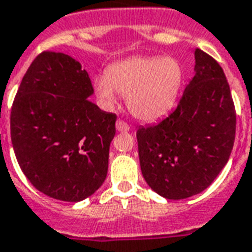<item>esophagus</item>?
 <instances>
[{"mask_svg":"<svg viewBox=\"0 0 252 252\" xmlns=\"http://www.w3.org/2000/svg\"><path fill=\"white\" fill-rule=\"evenodd\" d=\"M116 129L119 132H128L131 129V126L126 124V121L123 120H117L116 121Z\"/></svg>","mask_w":252,"mask_h":252,"instance_id":"esophagus-1","label":"esophagus"}]
</instances>
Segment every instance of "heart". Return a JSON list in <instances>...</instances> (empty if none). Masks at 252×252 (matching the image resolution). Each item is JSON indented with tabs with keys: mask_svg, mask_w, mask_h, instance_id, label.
I'll return each mask as SVG.
<instances>
[{
	"mask_svg": "<svg viewBox=\"0 0 252 252\" xmlns=\"http://www.w3.org/2000/svg\"><path fill=\"white\" fill-rule=\"evenodd\" d=\"M183 69L173 57H131L107 69L94 80V92L105 107H113L117 96H126L132 116L155 121L167 115L178 100Z\"/></svg>",
	"mask_w": 252,
	"mask_h": 252,
	"instance_id": "b5f03b06",
	"label": "heart"
}]
</instances>
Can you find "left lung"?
<instances>
[{
    "mask_svg": "<svg viewBox=\"0 0 252 252\" xmlns=\"http://www.w3.org/2000/svg\"><path fill=\"white\" fill-rule=\"evenodd\" d=\"M193 55L195 74L178 108L136 133L145 182L172 200L204 191L224 168L235 140V107L224 72L203 50Z\"/></svg>",
    "mask_w": 252,
    "mask_h": 252,
    "instance_id": "left-lung-1",
    "label": "left lung"
}]
</instances>
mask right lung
<instances>
[{
    "instance_id": "obj_1",
    "label": "right lung",
    "mask_w": 252,
    "mask_h": 252,
    "mask_svg": "<svg viewBox=\"0 0 252 252\" xmlns=\"http://www.w3.org/2000/svg\"><path fill=\"white\" fill-rule=\"evenodd\" d=\"M93 87L70 56L42 52L17 91L10 135L24 175L46 196L80 202L107 178L116 115L89 101Z\"/></svg>"
}]
</instances>
